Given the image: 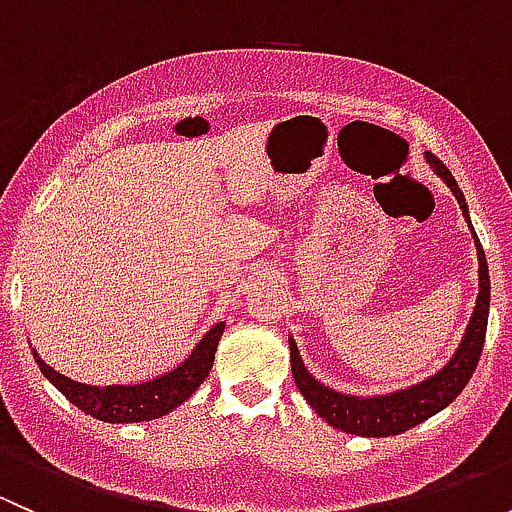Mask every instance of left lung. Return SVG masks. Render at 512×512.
<instances>
[{
  "label": "left lung",
  "instance_id": "1",
  "mask_svg": "<svg viewBox=\"0 0 512 512\" xmlns=\"http://www.w3.org/2000/svg\"><path fill=\"white\" fill-rule=\"evenodd\" d=\"M426 160L431 168L446 180L451 193L456 195L458 205L463 210V218L468 220V205L463 198L461 188H458L456 178L451 170L441 163L433 153H426ZM478 250V275H480V289H478V302L473 309L471 324L466 329L461 347L453 354V359L443 366L438 374L431 379L421 381V384L411 386V389L396 391L389 396H371V399H359V396L339 394V391L327 389L319 384L307 369H304L302 359H299L297 344L289 339V359H292V376L297 389L307 399V404L317 411L319 416L334 428H342L347 433H356V436H399V433L409 431L416 423L426 421L441 409H446L471 381L473 371H476L480 352H483L485 342V329H488V307H490V277H488V262H485V252L480 247L478 235L473 232Z\"/></svg>",
  "mask_w": 512,
  "mask_h": 512
}]
</instances>
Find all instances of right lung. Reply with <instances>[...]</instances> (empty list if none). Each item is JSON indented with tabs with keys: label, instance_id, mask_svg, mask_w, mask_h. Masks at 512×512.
<instances>
[{
	"label": "right lung",
	"instance_id": "1",
	"mask_svg": "<svg viewBox=\"0 0 512 512\" xmlns=\"http://www.w3.org/2000/svg\"><path fill=\"white\" fill-rule=\"evenodd\" d=\"M225 322H218L203 339L193 354L175 366L168 374L158 376V379L146 381V384L136 386H86L79 381L69 379V376L59 374L51 369L49 364L39 359L34 352L36 364H39L41 374L76 406V409L86 411L89 416L98 418L106 423H133V421H153V418L165 416L173 411L175 406L190 399L195 389L208 379L210 366L215 361L218 352V342L223 337Z\"/></svg>",
	"mask_w": 512,
	"mask_h": 512
}]
</instances>
